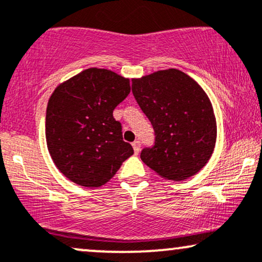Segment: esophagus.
I'll return each instance as SVG.
<instances>
[{
  "label": "esophagus",
  "instance_id": "34e87169",
  "mask_svg": "<svg viewBox=\"0 0 262 262\" xmlns=\"http://www.w3.org/2000/svg\"><path fill=\"white\" fill-rule=\"evenodd\" d=\"M132 145H133V149H134V154H135V155H138V154H139L140 152V141L139 140H135L134 141V143L133 144H132Z\"/></svg>",
  "mask_w": 262,
  "mask_h": 262
}]
</instances>
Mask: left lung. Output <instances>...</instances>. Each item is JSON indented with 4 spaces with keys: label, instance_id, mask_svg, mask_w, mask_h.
<instances>
[{
    "label": "left lung",
    "instance_id": "obj_1",
    "mask_svg": "<svg viewBox=\"0 0 262 262\" xmlns=\"http://www.w3.org/2000/svg\"><path fill=\"white\" fill-rule=\"evenodd\" d=\"M132 91L155 130V145L141 151L146 166L168 181H184L206 165L217 125L203 88L176 68L132 79Z\"/></svg>",
    "mask_w": 262,
    "mask_h": 262
}]
</instances>
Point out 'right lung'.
<instances>
[{
    "instance_id": "1",
    "label": "right lung",
    "mask_w": 262,
    "mask_h": 262,
    "mask_svg": "<svg viewBox=\"0 0 262 262\" xmlns=\"http://www.w3.org/2000/svg\"><path fill=\"white\" fill-rule=\"evenodd\" d=\"M130 93L128 78L88 68L53 90L46 110V144L64 177L81 187L106 184L134 154L113 110Z\"/></svg>"
}]
</instances>
